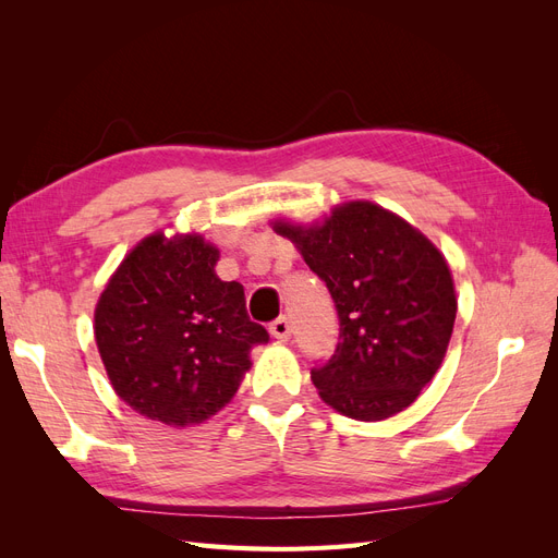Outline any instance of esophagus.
<instances>
[{"instance_id":"esophagus-1","label":"esophagus","mask_w":558,"mask_h":558,"mask_svg":"<svg viewBox=\"0 0 558 558\" xmlns=\"http://www.w3.org/2000/svg\"><path fill=\"white\" fill-rule=\"evenodd\" d=\"M269 332H272V337H277L279 342H289L291 340V324L289 318L286 316H279L272 326H269Z\"/></svg>"}]
</instances>
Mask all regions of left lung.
Instances as JSON below:
<instances>
[{
  "instance_id": "8db88e82",
  "label": "left lung",
  "mask_w": 558,
  "mask_h": 558,
  "mask_svg": "<svg viewBox=\"0 0 558 558\" xmlns=\"http://www.w3.org/2000/svg\"><path fill=\"white\" fill-rule=\"evenodd\" d=\"M269 226L326 281L340 316L332 359L312 369L320 400L356 421L410 408L440 369L459 310L442 251L367 199L335 205L307 226Z\"/></svg>"
}]
</instances>
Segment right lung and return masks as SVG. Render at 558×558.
I'll use <instances>...</instances> for the list:
<instances>
[{
	"label": "right lung",
	"mask_w": 558,
	"mask_h": 558,
	"mask_svg": "<svg viewBox=\"0 0 558 558\" xmlns=\"http://www.w3.org/2000/svg\"><path fill=\"white\" fill-rule=\"evenodd\" d=\"M218 258L199 232L156 230L130 248L95 305L113 391L165 426L221 412L251 369V349L269 340L246 314L242 283L218 279Z\"/></svg>",
	"instance_id": "obj_1"
}]
</instances>
